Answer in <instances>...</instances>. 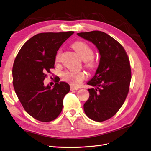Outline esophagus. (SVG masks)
<instances>
[{
    "label": "esophagus",
    "mask_w": 151,
    "mask_h": 151,
    "mask_svg": "<svg viewBox=\"0 0 151 151\" xmlns=\"http://www.w3.org/2000/svg\"><path fill=\"white\" fill-rule=\"evenodd\" d=\"M78 88H76V87H75V86H72V85H71L70 86V90L71 91H73V90H76V89H77Z\"/></svg>",
    "instance_id": "esophagus-1"
}]
</instances>
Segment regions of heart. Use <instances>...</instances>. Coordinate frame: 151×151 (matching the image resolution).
Instances as JSON below:
<instances>
[{"mask_svg": "<svg viewBox=\"0 0 151 151\" xmlns=\"http://www.w3.org/2000/svg\"><path fill=\"white\" fill-rule=\"evenodd\" d=\"M72 47L84 60L85 65L88 68L93 69L96 67V61L93 57L94 51L89 44L84 41H77L72 44ZM62 50H60L57 51L55 57L56 62H58L60 60ZM86 73L83 71L68 70L64 72L62 74L63 80L74 86L79 85L83 81L86 79Z\"/></svg>", "mask_w": 151, "mask_h": 151, "instance_id": "1", "label": "heart"}]
</instances>
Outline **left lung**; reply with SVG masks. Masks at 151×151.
<instances>
[{
	"label": "left lung",
	"mask_w": 151,
	"mask_h": 151,
	"mask_svg": "<svg viewBox=\"0 0 151 151\" xmlns=\"http://www.w3.org/2000/svg\"><path fill=\"white\" fill-rule=\"evenodd\" d=\"M77 35L94 44L100 52L96 74L87 83L96 88L88 89L89 97L84 111L91 119L102 122L114 116L127 97L132 79L129 60L123 46L105 32L94 30Z\"/></svg>",
	"instance_id": "1"
}]
</instances>
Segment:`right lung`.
<instances>
[{"label": "right lung", "instance_id": "right-lung-1", "mask_svg": "<svg viewBox=\"0 0 151 151\" xmlns=\"http://www.w3.org/2000/svg\"><path fill=\"white\" fill-rule=\"evenodd\" d=\"M74 33L44 32L32 37L23 44L14 60L13 83L16 94L25 111L34 119L50 122L60 115L63 100L70 86L55 77L53 88L44 80L55 68V57L60 47Z\"/></svg>", "mask_w": 151, "mask_h": 151}]
</instances>
